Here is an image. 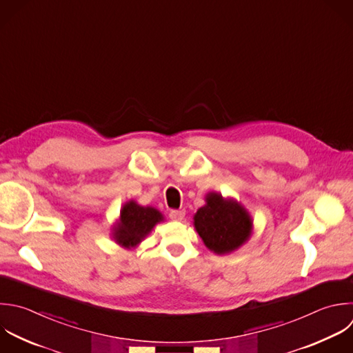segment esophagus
Here are the masks:
<instances>
[{
    "mask_svg": "<svg viewBox=\"0 0 353 353\" xmlns=\"http://www.w3.org/2000/svg\"><path fill=\"white\" fill-rule=\"evenodd\" d=\"M185 216V210H171L170 218L174 221H181Z\"/></svg>",
    "mask_w": 353,
    "mask_h": 353,
    "instance_id": "obj_1",
    "label": "esophagus"
}]
</instances>
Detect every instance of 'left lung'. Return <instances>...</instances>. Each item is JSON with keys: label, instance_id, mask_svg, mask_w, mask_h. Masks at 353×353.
<instances>
[{"label": "left lung", "instance_id": "8db88e82", "mask_svg": "<svg viewBox=\"0 0 353 353\" xmlns=\"http://www.w3.org/2000/svg\"><path fill=\"white\" fill-rule=\"evenodd\" d=\"M193 219L204 244L216 254H228L239 248L247 241L252 229L247 210L215 192L205 196V205L197 210Z\"/></svg>", "mask_w": 353, "mask_h": 353}]
</instances>
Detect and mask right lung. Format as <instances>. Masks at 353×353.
Instances as JSON below:
<instances>
[{
    "mask_svg": "<svg viewBox=\"0 0 353 353\" xmlns=\"http://www.w3.org/2000/svg\"><path fill=\"white\" fill-rule=\"evenodd\" d=\"M160 221H163V215L156 208L142 207L131 200L123 205L120 222L113 230V239L125 248L135 247Z\"/></svg>",
    "mask_w": 353,
    "mask_h": 353,
    "instance_id": "obj_1",
    "label": "right lung"
}]
</instances>
